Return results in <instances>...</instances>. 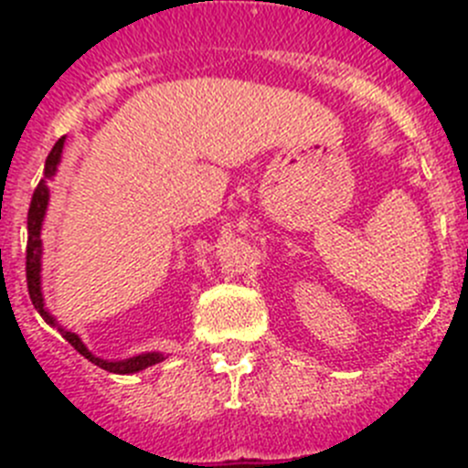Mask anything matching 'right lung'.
Returning a JSON list of instances; mask_svg holds the SVG:
<instances>
[{"instance_id": "add662e5", "label": "right lung", "mask_w": 468, "mask_h": 468, "mask_svg": "<svg viewBox=\"0 0 468 468\" xmlns=\"http://www.w3.org/2000/svg\"><path fill=\"white\" fill-rule=\"evenodd\" d=\"M63 144H65V138H60L56 144H53L51 154L47 156V164H44V177H41L39 185H37L35 194H32L30 210H27V255H25L27 291H30V300L32 304H35L37 312H39L41 318L51 325H58V324H56V318L48 314V309L44 307V295H41V222H44V215H47V206H48V180L56 176L60 156H63ZM58 330H60V335H63L65 340H68L74 349L80 351L81 356L89 358L90 363H95V366L107 370V373L133 375L166 358L164 354H159V351H147V354H140V356H133V358H123V361H105V358L93 356V354L86 349V345L81 342L80 335L69 333V330L60 328V325H58Z\"/></svg>"}]
</instances>
